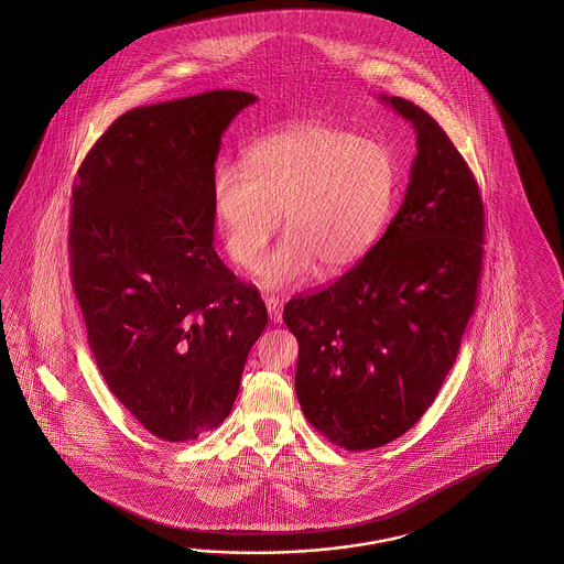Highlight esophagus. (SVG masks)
I'll list each match as a JSON object with an SVG mask.
<instances>
[{"label": "esophagus", "mask_w": 564, "mask_h": 564, "mask_svg": "<svg viewBox=\"0 0 564 564\" xmlns=\"http://www.w3.org/2000/svg\"><path fill=\"white\" fill-rule=\"evenodd\" d=\"M265 308H268V314H270V321L272 323H280L282 321V304H280V300L276 296H265Z\"/></svg>", "instance_id": "esophagus-1"}]
</instances>
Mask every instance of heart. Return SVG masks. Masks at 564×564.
I'll use <instances>...</instances> for the list:
<instances>
[{
    "label": "heart",
    "mask_w": 564,
    "mask_h": 564,
    "mask_svg": "<svg viewBox=\"0 0 564 564\" xmlns=\"http://www.w3.org/2000/svg\"><path fill=\"white\" fill-rule=\"evenodd\" d=\"M243 167L216 169L214 216L229 258L253 270L284 214L288 234L260 270L272 290L304 284L318 264L340 272L359 262L395 195V159L387 144L321 122L258 141Z\"/></svg>",
    "instance_id": "1"
}]
</instances>
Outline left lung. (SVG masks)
I'll return each mask as SVG.
<instances>
[{
  "label": "left lung",
  "instance_id": "obj_1",
  "mask_svg": "<svg viewBox=\"0 0 564 564\" xmlns=\"http://www.w3.org/2000/svg\"><path fill=\"white\" fill-rule=\"evenodd\" d=\"M417 132L405 199L348 272L288 300L296 395L314 430L350 452L381 447L430 409L476 308L484 204L468 163L423 108L379 96Z\"/></svg>",
  "mask_w": 564,
  "mask_h": 564
}]
</instances>
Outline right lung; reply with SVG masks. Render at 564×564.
I'll use <instances>...</instances> for the list:
<instances>
[{
	"mask_svg": "<svg viewBox=\"0 0 564 564\" xmlns=\"http://www.w3.org/2000/svg\"><path fill=\"white\" fill-rule=\"evenodd\" d=\"M256 100L212 90L132 108L74 180L68 253L88 345L110 393L165 442L228 417L268 324L258 288L214 250L221 134Z\"/></svg>",
	"mask_w": 564,
	"mask_h": 564,
	"instance_id": "1",
	"label": "right lung"
}]
</instances>
